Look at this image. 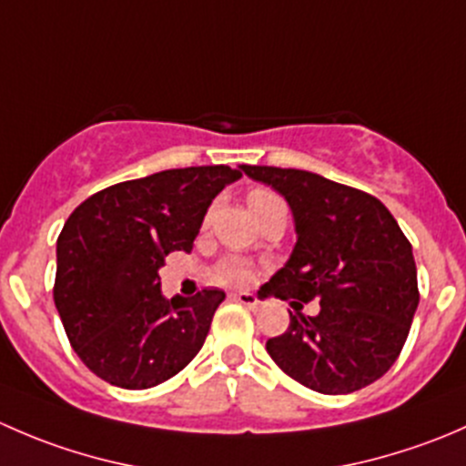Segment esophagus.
<instances>
[{"instance_id":"1","label":"esophagus","mask_w":466,"mask_h":466,"mask_svg":"<svg viewBox=\"0 0 466 466\" xmlns=\"http://www.w3.org/2000/svg\"><path fill=\"white\" fill-rule=\"evenodd\" d=\"M234 299H237V302H241L243 307H248V309H252V311H255L257 307H259V299L255 298V295L252 293H234L232 295Z\"/></svg>"}]
</instances>
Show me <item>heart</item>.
Listing matches in <instances>:
<instances>
[{
	"label": "heart",
	"instance_id": "b5f03b06",
	"mask_svg": "<svg viewBox=\"0 0 466 466\" xmlns=\"http://www.w3.org/2000/svg\"><path fill=\"white\" fill-rule=\"evenodd\" d=\"M275 203H281V198L268 189H252L250 194H248V205H250L252 214H257V211L266 209V207ZM207 218H209V216H207ZM214 277L218 284L243 286L248 279H250V266L241 259H225L223 263H218Z\"/></svg>",
	"mask_w": 466,
	"mask_h": 466
}]
</instances>
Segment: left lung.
<instances>
[{"mask_svg":"<svg viewBox=\"0 0 466 466\" xmlns=\"http://www.w3.org/2000/svg\"><path fill=\"white\" fill-rule=\"evenodd\" d=\"M252 180L289 200L298 243L266 290L309 304L318 316L290 313L270 359L298 383L322 394H350L383 377L406 345L417 304L412 246L374 196L299 168L241 164Z\"/></svg>","mask_w":466,"mask_h":466,"instance_id":"8db88e82","label":"left lung"}]
</instances>
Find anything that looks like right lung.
I'll return each instance as SVG.
<instances>
[{
    "mask_svg": "<svg viewBox=\"0 0 466 466\" xmlns=\"http://www.w3.org/2000/svg\"><path fill=\"white\" fill-rule=\"evenodd\" d=\"M241 171L168 168L83 200L56 248L54 302L69 345L98 379L146 390L194 360L225 293H159L164 257L191 252L211 200Z\"/></svg>",
    "mask_w": 466,
    "mask_h": 466,
    "instance_id": "1",
    "label": "right lung"
}]
</instances>
